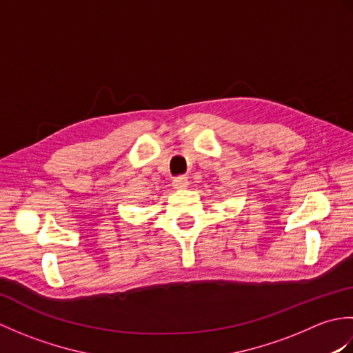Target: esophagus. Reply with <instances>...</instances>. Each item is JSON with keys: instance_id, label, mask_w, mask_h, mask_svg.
Here are the masks:
<instances>
[{"instance_id": "esophagus-1", "label": "esophagus", "mask_w": 353, "mask_h": 353, "mask_svg": "<svg viewBox=\"0 0 353 353\" xmlns=\"http://www.w3.org/2000/svg\"><path fill=\"white\" fill-rule=\"evenodd\" d=\"M188 185H190V182H188V179H186L185 176L174 177V181H172V186H174V190H177V191L185 190Z\"/></svg>"}]
</instances>
